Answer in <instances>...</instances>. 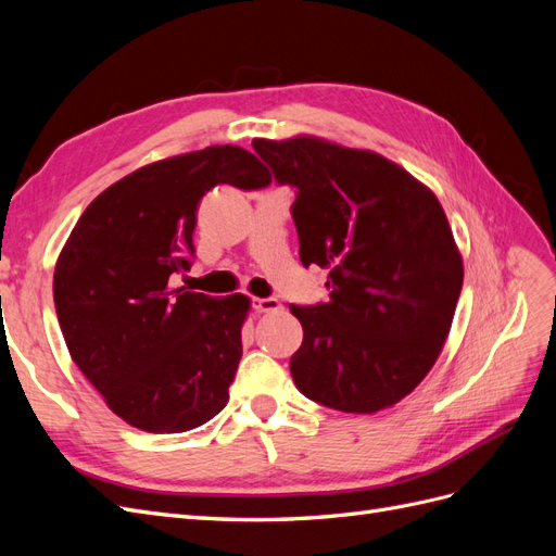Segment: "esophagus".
<instances>
[{
    "label": "esophagus",
    "mask_w": 556,
    "mask_h": 556,
    "mask_svg": "<svg viewBox=\"0 0 556 556\" xmlns=\"http://www.w3.org/2000/svg\"><path fill=\"white\" fill-rule=\"evenodd\" d=\"M252 308H255L257 313H276L282 306H280L278 299H255V301H252Z\"/></svg>",
    "instance_id": "1"
}]
</instances>
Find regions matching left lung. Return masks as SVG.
Returning a JSON list of instances; mask_svg holds the SVG:
<instances>
[{
    "label": "left lung",
    "instance_id": "8db88e82",
    "mask_svg": "<svg viewBox=\"0 0 556 556\" xmlns=\"http://www.w3.org/2000/svg\"><path fill=\"white\" fill-rule=\"evenodd\" d=\"M292 185L301 264L329 268V301L290 311L299 392L343 413L390 408L425 380L452 327L464 264L441 201L399 164L317 137L255 139Z\"/></svg>",
    "mask_w": 556,
    "mask_h": 556
}]
</instances>
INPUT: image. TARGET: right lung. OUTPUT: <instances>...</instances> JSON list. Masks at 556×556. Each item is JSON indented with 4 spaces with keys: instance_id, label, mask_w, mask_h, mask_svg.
Segmentation results:
<instances>
[{
    "instance_id": "add662e5",
    "label": "right lung",
    "mask_w": 556,
    "mask_h": 556,
    "mask_svg": "<svg viewBox=\"0 0 556 556\" xmlns=\"http://www.w3.org/2000/svg\"><path fill=\"white\" fill-rule=\"evenodd\" d=\"M268 182L248 150L208 146L141 166L78 217L53 276L60 329L80 374L127 425L180 433L227 406L250 299L172 290L169 278L190 268L201 197L215 185Z\"/></svg>"
}]
</instances>
